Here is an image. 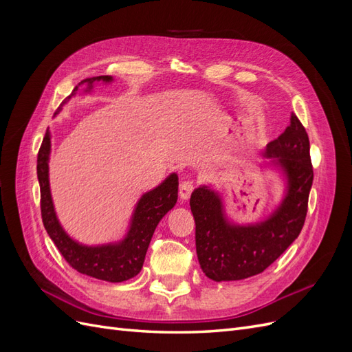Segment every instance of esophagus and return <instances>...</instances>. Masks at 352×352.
<instances>
[{
    "label": "esophagus",
    "instance_id": "34e87169",
    "mask_svg": "<svg viewBox=\"0 0 352 352\" xmlns=\"http://www.w3.org/2000/svg\"><path fill=\"white\" fill-rule=\"evenodd\" d=\"M195 185L192 180H185V182H182L179 185V197L182 201H188L190 198V194H192Z\"/></svg>",
    "mask_w": 352,
    "mask_h": 352
}]
</instances>
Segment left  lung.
<instances>
[{
  "mask_svg": "<svg viewBox=\"0 0 352 352\" xmlns=\"http://www.w3.org/2000/svg\"><path fill=\"white\" fill-rule=\"evenodd\" d=\"M264 168L278 173L282 198L269 216L236 223L226 211L225 194L212 184L190 195L197 255L202 272L214 282L242 280L264 272L298 238L307 216L313 185L310 141L292 113L291 124L263 153Z\"/></svg>",
  "mask_w": 352,
  "mask_h": 352,
  "instance_id": "left-lung-1",
  "label": "left lung"
}]
</instances>
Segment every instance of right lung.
Listing matches in <instances>:
<instances>
[{
  "label": "right lung",
  "mask_w": 352,
  "mask_h": 352,
  "mask_svg": "<svg viewBox=\"0 0 352 352\" xmlns=\"http://www.w3.org/2000/svg\"><path fill=\"white\" fill-rule=\"evenodd\" d=\"M113 76H97L82 80L56 111V116L63 111V105L76 97L80 87H82L80 97L94 92L97 83H113ZM50 157H51V132L47 129L44 141L38 154V180L41 186V212L45 230L56 243L63 257L79 273L91 278L119 283L141 272L148 245L151 242L154 230L167 212L172 210L177 201V175L170 173L162 184L146 190L138 199L133 212L127 225L126 233L117 241L98 245H87L72 238L66 229L61 226L50 186Z\"/></svg>",
  "instance_id": "add662e5"
}]
</instances>
